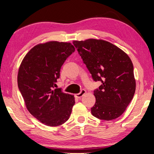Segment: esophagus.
Instances as JSON below:
<instances>
[{"instance_id":"obj_1","label":"esophagus","mask_w":154,"mask_h":154,"mask_svg":"<svg viewBox=\"0 0 154 154\" xmlns=\"http://www.w3.org/2000/svg\"><path fill=\"white\" fill-rule=\"evenodd\" d=\"M85 93H86V90H84V89L81 90V91L79 93L75 94V97L80 99L81 97H83Z\"/></svg>"}]
</instances>
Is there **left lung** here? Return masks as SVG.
I'll list each match as a JSON object with an SVG mask.
<instances>
[{
	"mask_svg": "<svg viewBox=\"0 0 154 154\" xmlns=\"http://www.w3.org/2000/svg\"><path fill=\"white\" fill-rule=\"evenodd\" d=\"M94 81L102 85L94 90L95 104L91 108L94 117L104 121L123 114L135 92L133 64L123 50L103 40L73 42Z\"/></svg>",
	"mask_w": 154,
	"mask_h": 154,
	"instance_id": "obj_1",
	"label": "left lung"
}]
</instances>
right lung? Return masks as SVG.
I'll list each match as a JSON object with an SVG mask.
<instances>
[{
  "label": "right lung",
  "mask_w": 154,
  "mask_h": 154,
  "mask_svg": "<svg viewBox=\"0 0 154 154\" xmlns=\"http://www.w3.org/2000/svg\"><path fill=\"white\" fill-rule=\"evenodd\" d=\"M74 51L70 43L50 41L31 48L21 63L19 90L31 114L46 125H62L71 113L74 97L54 87L61 67Z\"/></svg>",
  "instance_id": "obj_1"
}]
</instances>
